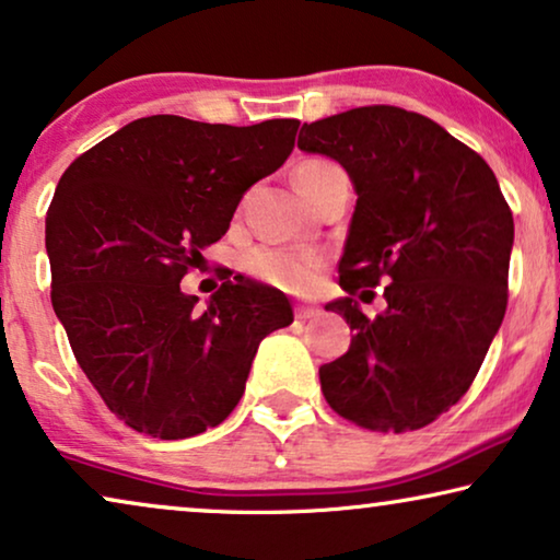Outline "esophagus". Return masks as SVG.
I'll return each instance as SVG.
<instances>
[{"instance_id": "1", "label": "esophagus", "mask_w": 560, "mask_h": 560, "mask_svg": "<svg viewBox=\"0 0 560 560\" xmlns=\"http://www.w3.org/2000/svg\"><path fill=\"white\" fill-rule=\"evenodd\" d=\"M318 316H320V311L313 308V305H298V308H295V318L298 320H313V318H318Z\"/></svg>"}]
</instances>
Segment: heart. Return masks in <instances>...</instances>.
<instances>
[{
    "label": "heart",
    "instance_id": "obj_1",
    "mask_svg": "<svg viewBox=\"0 0 560 560\" xmlns=\"http://www.w3.org/2000/svg\"><path fill=\"white\" fill-rule=\"evenodd\" d=\"M341 173V167L324 158H311L295 167V183L301 194L308 198L316 194V188L324 183L328 175ZM244 272L255 278L262 285L275 290H285V293H311L318 285L320 272L326 267V255L318 249H293V247H270V244H259L252 247L242 259Z\"/></svg>",
    "mask_w": 560,
    "mask_h": 560
}]
</instances>
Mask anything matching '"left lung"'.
I'll list each match as a JSON object with an SVG mask.
<instances>
[{"label":"left lung","instance_id":"8db88e82","mask_svg":"<svg viewBox=\"0 0 560 560\" xmlns=\"http://www.w3.org/2000/svg\"><path fill=\"white\" fill-rule=\"evenodd\" d=\"M298 148L341 163L359 196L339 262L349 295L326 305L354 339L318 370L326 402L370 431H418L462 400L502 326L510 206L479 152L400 106L311 121ZM374 287L388 308L366 319Z\"/></svg>","mask_w":560,"mask_h":560}]
</instances>
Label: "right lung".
Here are the masks:
<instances>
[{
	"label": "right lung",
	"instance_id": "1",
	"mask_svg": "<svg viewBox=\"0 0 560 560\" xmlns=\"http://www.w3.org/2000/svg\"><path fill=\"white\" fill-rule=\"evenodd\" d=\"M298 127L155 114L60 175L45 219L52 311L106 408L137 433L178 441L219 425L259 341L293 324L288 298L257 282H221L198 311L180 280L226 234L244 190L285 163Z\"/></svg>",
	"mask_w": 560,
	"mask_h": 560
}]
</instances>
